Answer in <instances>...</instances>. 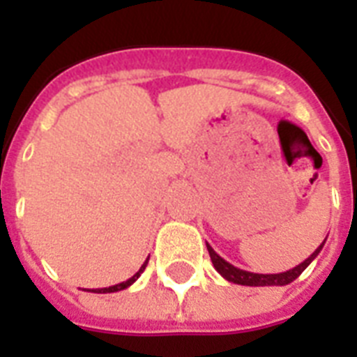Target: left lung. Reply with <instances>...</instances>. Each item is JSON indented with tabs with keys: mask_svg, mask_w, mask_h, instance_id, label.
Segmentation results:
<instances>
[{
	"mask_svg": "<svg viewBox=\"0 0 357 357\" xmlns=\"http://www.w3.org/2000/svg\"><path fill=\"white\" fill-rule=\"evenodd\" d=\"M326 243V238L322 241V244L319 248L313 252V254L307 257L305 261H302L300 265H296L294 268L287 272H280V274H255V272H248V271H243V268H237L234 266L231 263H228L226 259H222L220 255L215 252V250L207 244V252L211 255V261H213V266L217 268V272L224 280H228L231 283H237V285H248V287H266V285H289L291 282H294L296 278L302 274V272L310 266V263L315 259L317 255L321 254L322 246Z\"/></svg>",
	"mask_w": 357,
	"mask_h": 357,
	"instance_id": "1",
	"label": "left lung"
}]
</instances>
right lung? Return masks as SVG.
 <instances>
[{
  "label": "right lung",
  "instance_id": "right-lung-1",
  "mask_svg": "<svg viewBox=\"0 0 357 357\" xmlns=\"http://www.w3.org/2000/svg\"><path fill=\"white\" fill-rule=\"evenodd\" d=\"M146 265H148V259L144 261V265L140 266L139 272H137L135 276L129 278V280H126V282H122V283H116V285H111V287H105V289H92V293H116V291H122V289H128L129 285H133V283L137 282V280H139L140 274L144 272Z\"/></svg>",
  "mask_w": 357,
  "mask_h": 357
}]
</instances>
